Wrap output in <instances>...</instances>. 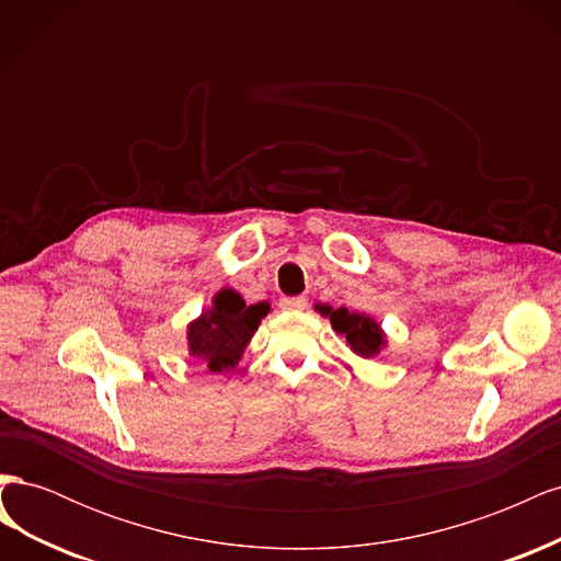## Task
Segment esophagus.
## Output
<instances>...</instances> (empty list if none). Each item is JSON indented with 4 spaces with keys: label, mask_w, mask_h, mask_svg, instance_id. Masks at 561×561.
I'll return each mask as SVG.
<instances>
[{
    "label": "esophagus",
    "mask_w": 561,
    "mask_h": 561,
    "mask_svg": "<svg viewBox=\"0 0 561 561\" xmlns=\"http://www.w3.org/2000/svg\"><path fill=\"white\" fill-rule=\"evenodd\" d=\"M307 307V297H283L280 299V309L285 311H301Z\"/></svg>",
    "instance_id": "obj_1"
}]
</instances>
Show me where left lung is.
Listing matches in <instances>:
<instances>
[{"label": "left lung", "instance_id": "8db88e82", "mask_svg": "<svg viewBox=\"0 0 561 561\" xmlns=\"http://www.w3.org/2000/svg\"><path fill=\"white\" fill-rule=\"evenodd\" d=\"M320 313L330 316L334 332L346 336V344L353 353L360 358H375V355L386 346V339L381 328L375 320L365 313H351L348 309H330V307H316Z\"/></svg>", "mask_w": 561, "mask_h": 561}]
</instances>
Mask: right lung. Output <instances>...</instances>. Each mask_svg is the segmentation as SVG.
Here are the masks:
<instances>
[{"mask_svg":"<svg viewBox=\"0 0 561 561\" xmlns=\"http://www.w3.org/2000/svg\"><path fill=\"white\" fill-rule=\"evenodd\" d=\"M268 313V304H248L231 287L215 295L213 309H208L186 330L190 353L210 371H225L241 360V355Z\"/></svg>","mask_w":561,"mask_h":561,"instance_id":"obj_1","label":"right lung"}]
</instances>
